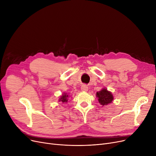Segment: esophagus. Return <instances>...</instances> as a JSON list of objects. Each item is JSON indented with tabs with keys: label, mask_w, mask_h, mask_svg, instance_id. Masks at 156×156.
I'll list each match as a JSON object with an SVG mask.
<instances>
[{
	"label": "esophagus",
	"mask_w": 156,
	"mask_h": 156,
	"mask_svg": "<svg viewBox=\"0 0 156 156\" xmlns=\"http://www.w3.org/2000/svg\"><path fill=\"white\" fill-rule=\"evenodd\" d=\"M81 90L83 92H87L88 91V87L86 85H82V87H81Z\"/></svg>",
	"instance_id": "1"
}]
</instances>
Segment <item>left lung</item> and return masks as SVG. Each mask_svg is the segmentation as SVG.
I'll list each match as a JSON object with an SVG mask.
<instances>
[{"label": "left lung", "instance_id": "left-lung-1", "mask_svg": "<svg viewBox=\"0 0 156 156\" xmlns=\"http://www.w3.org/2000/svg\"><path fill=\"white\" fill-rule=\"evenodd\" d=\"M96 96L98 99L99 103L102 106H106L113 103L114 99L112 92L108 90L106 88H103L100 91L97 92Z\"/></svg>", "mask_w": 156, "mask_h": 156}]
</instances>
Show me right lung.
I'll list each match as a JSON object with an SVG mask.
<instances>
[{
    "mask_svg": "<svg viewBox=\"0 0 156 156\" xmlns=\"http://www.w3.org/2000/svg\"><path fill=\"white\" fill-rule=\"evenodd\" d=\"M68 97L69 96L67 95V93L64 92L63 94H62L61 96H60L59 99H58V101L59 102H62V103H66L68 101Z\"/></svg>",
    "mask_w": 156,
    "mask_h": 156,
    "instance_id": "1",
    "label": "right lung"
}]
</instances>
